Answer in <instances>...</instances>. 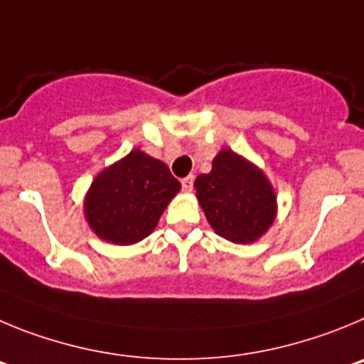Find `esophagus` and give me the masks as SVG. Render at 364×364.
<instances>
[{
    "label": "esophagus",
    "mask_w": 364,
    "mask_h": 364,
    "mask_svg": "<svg viewBox=\"0 0 364 364\" xmlns=\"http://www.w3.org/2000/svg\"><path fill=\"white\" fill-rule=\"evenodd\" d=\"M181 186L185 192H190V190H192V186H194V176H186V178H183Z\"/></svg>",
    "instance_id": "esophagus-1"
}]
</instances>
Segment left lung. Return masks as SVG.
I'll return each instance as SVG.
<instances>
[{
    "instance_id": "8db88e82",
    "label": "left lung",
    "mask_w": 364,
    "mask_h": 364,
    "mask_svg": "<svg viewBox=\"0 0 364 364\" xmlns=\"http://www.w3.org/2000/svg\"><path fill=\"white\" fill-rule=\"evenodd\" d=\"M194 188L206 221L232 243H254L276 221V190L259 166L234 150H219L212 170L196 178Z\"/></svg>"
}]
</instances>
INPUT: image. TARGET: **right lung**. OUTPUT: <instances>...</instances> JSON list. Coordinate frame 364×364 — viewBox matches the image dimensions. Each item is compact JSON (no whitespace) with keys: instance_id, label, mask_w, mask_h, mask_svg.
Wrapping results in <instances>:
<instances>
[{"instance_id":"right-lung-1","label":"right lung","mask_w":364,"mask_h":364,"mask_svg":"<svg viewBox=\"0 0 364 364\" xmlns=\"http://www.w3.org/2000/svg\"><path fill=\"white\" fill-rule=\"evenodd\" d=\"M179 188L165 163L134 149L94 178L83 201L85 219L107 243H139L152 234Z\"/></svg>"}]
</instances>
